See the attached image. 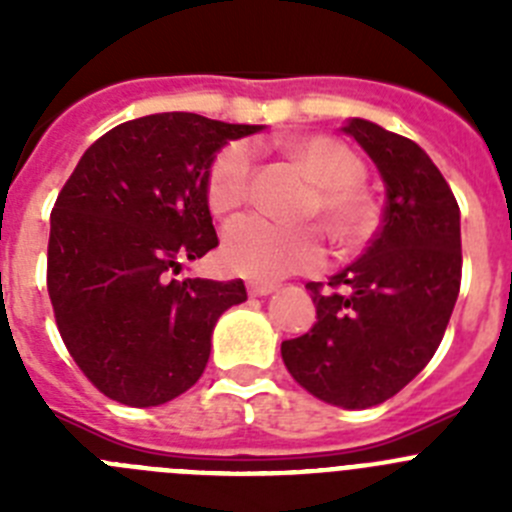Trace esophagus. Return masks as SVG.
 Segmentation results:
<instances>
[{"label":"esophagus","mask_w":512,"mask_h":512,"mask_svg":"<svg viewBox=\"0 0 512 512\" xmlns=\"http://www.w3.org/2000/svg\"><path fill=\"white\" fill-rule=\"evenodd\" d=\"M277 289V284L274 282H248V295L253 297H266L271 295Z\"/></svg>","instance_id":"obj_1"}]
</instances>
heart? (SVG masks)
Returning <instances> with one entry per match:
<instances>
[{
  "instance_id": "obj_1",
  "label": "heart",
  "mask_w": 512,
  "mask_h": 512,
  "mask_svg": "<svg viewBox=\"0 0 512 512\" xmlns=\"http://www.w3.org/2000/svg\"><path fill=\"white\" fill-rule=\"evenodd\" d=\"M287 156L310 176L302 215H318L338 246L364 243L377 225L372 197L361 187L364 164L346 143L330 135L287 140ZM253 182V151L235 140L215 153L207 169V205L212 212L235 210L248 200ZM323 235L318 225H282L261 215H241L225 225L223 261L230 271L251 279H279L292 271L312 269L323 261Z\"/></svg>"
}]
</instances>
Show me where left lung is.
Returning <instances> with one entry per match:
<instances>
[{"instance_id":"1","label":"left lung","mask_w":512,"mask_h":512,"mask_svg":"<svg viewBox=\"0 0 512 512\" xmlns=\"http://www.w3.org/2000/svg\"><path fill=\"white\" fill-rule=\"evenodd\" d=\"M343 130L384 179L382 228L328 284L307 282L318 323L284 341L282 359L318 400L364 410L436 354L459 297L461 225L454 192L418 143L359 117Z\"/></svg>"}]
</instances>
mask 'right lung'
<instances>
[{"label":"right lung","instance_id":"obj_1","mask_svg":"<svg viewBox=\"0 0 512 512\" xmlns=\"http://www.w3.org/2000/svg\"><path fill=\"white\" fill-rule=\"evenodd\" d=\"M256 130L194 112L122 122L58 192L48 295L76 366L110 400L153 408L187 392L205 372L217 318L246 300L241 279L176 274L217 246L212 158Z\"/></svg>","mask_w":512,"mask_h":512}]
</instances>
